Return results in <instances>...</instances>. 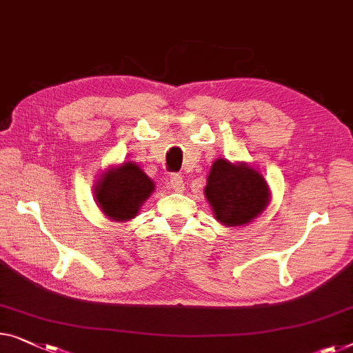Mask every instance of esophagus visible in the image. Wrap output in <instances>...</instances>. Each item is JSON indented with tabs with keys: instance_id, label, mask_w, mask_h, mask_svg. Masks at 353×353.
Returning a JSON list of instances; mask_svg holds the SVG:
<instances>
[{
	"instance_id": "34e87169",
	"label": "esophagus",
	"mask_w": 353,
	"mask_h": 353,
	"mask_svg": "<svg viewBox=\"0 0 353 353\" xmlns=\"http://www.w3.org/2000/svg\"><path fill=\"white\" fill-rule=\"evenodd\" d=\"M168 186H170L175 192L185 191V181H183V178L178 175V173H173V175H170V180H168Z\"/></svg>"
}]
</instances>
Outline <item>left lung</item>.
<instances>
[{"instance_id": "left-lung-1", "label": "left lung", "mask_w": 353, "mask_h": 353, "mask_svg": "<svg viewBox=\"0 0 353 353\" xmlns=\"http://www.w3.org/2000/svg\"><path fill=\"white\" fill-rule=\"evenodd\" d=\"M205 197L219 223L240 226L264 210L269 203V188L254 168L218 159L208 175Z\"/></svg>"}]
</instances>
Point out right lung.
<instances>
[{
	"label": "right lung",
	"mask_w": 353,
	"mask_h": 353,
	"mask_svg": "<svg viewBox=\"0 0 353 353\" xmlns=\"http://www.w3.org/2000/svg\"><path fill=\"white\" fill-rule=\"evenodd\" d=\"M154 191V183L134 162H124L106 172L95 188L97 202L106 216L127 221L139 213L141 203Z\"/></svg>",
	"instance_id": "add662e5"
}]
</instances>
